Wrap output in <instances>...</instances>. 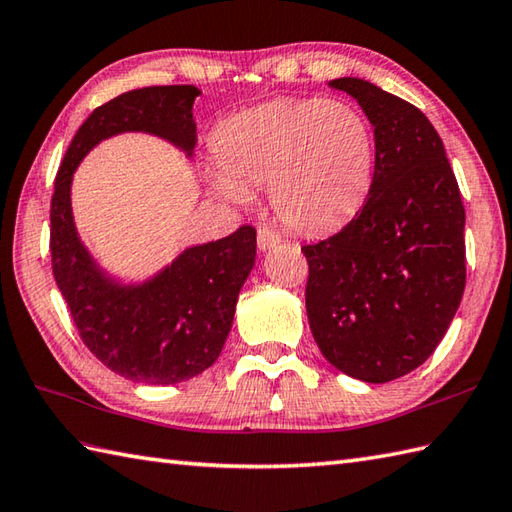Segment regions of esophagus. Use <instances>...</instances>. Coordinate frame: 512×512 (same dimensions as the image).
I'll list each match as a JSON object with an SVG mask.
<instances>
[{"label":"esophagus","instance_id":"1","mask_svg":"<svg viewBox=\"0 0 512 512\" xmlns=\"http://www.w3.org/2000/svg\"><path fill=\"white\" fill-rule=\"evenodd\" d=\"M282 241L280 234L269 230V227H258V247L263 249V252H269V249H274L278 243Z\"/></svg>","mask_w":512,"mask_h":512}]
</instances>
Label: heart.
Wrapping results in <instances>:
<instances>
[{"label":"heart","mask_w":512,"mask_h":512,"mask_svg":"<svg viewBox=\"0 0 512 512\" xmlns=\"http://www.w3.org/2000/svg\"><path fill=\"white\" fill-rule=\"evenodd\" d=\"M208 186L221 199L252 201L269 186L276 217L302 234L350 221L366 201L377 140L361 109L344 100L282 98L236 113L214 135Z\"/></svg>","instance_id":"1"}]
</instances>
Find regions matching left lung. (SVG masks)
Instances as JSON below:
<instances>
[{
	"instance_id": "obj_1",
	"label": "left lung",
	"mask_w": 512,
	"mask_h": 512,
	"mask_svg": "<svg viewBox=\"0 0 512 512\" xmlns=\"http://www.w3.org/2000/svg\"><path fill=\"white\" fill-rule=\"evenodd\" d=\"M328 87L359 102L377 160L363 208L342 232L304 245L306 315L326 361L366 383L416 370L456 315L464 267V206L434 124L363 78Z\"/></svg>"
}]
</instances>
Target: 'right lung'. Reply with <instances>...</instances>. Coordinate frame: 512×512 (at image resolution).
Returning <instances> with one entry per match:
<instances>
[{
  "instance_id": "add662e5",
  "label": "right lung",
  "mask_w": 512,
  "mask_h": 512,
  "mask_svg": "<svg viewBox=\"0 0 512 512\" xmlns=\"http://www.w3.org/2000/svg\"><path fill=\"white\" fill-rule=\"evenodd\" d=\"M195 85L144 87L92 111L67 149L50 208L52 271L85 346L109 370L146 385L197 377L219 359L236 300L256 263V230L243 225L219 241L186 247L153 276L127 282L100 267L78 236L72 181L102 140L157 135L186 157L197 144Z\"/></svg>"
}]
</instances>
